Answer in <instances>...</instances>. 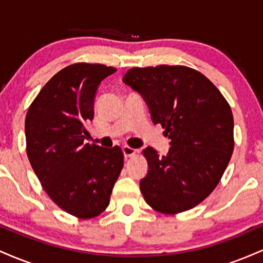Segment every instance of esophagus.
Listing matches in <instances>:
<instances>
[{
  "instance_id": "1",
  "label": "esophagus",
  "mask_w": 263,
  "mask_h": 263,
  "mask_svg": "<svg viewBox=\"0 0 263 263\" xmlns=\"http://www.w3.org/2000/svg\"><path fill=\"white\" fill-rule=\"evenodd\" d=\"M122 152L123 155H125L126 158H129V157H134L136 153H137V149L132 148V147H128V146H125L122 148Z\"/></svg>"
}]
</instances>
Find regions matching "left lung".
Wrapping results in <instances>:
<instances>
[{
  "mask_svg": "<svg viewBox=\"0 0 263 263\" xmlns=\"http://www.w3.org/2000/svg\"><path fill=\"white\" fill-rule=\"evenodd\" d=\"M123 83L140 92L153 123H161L171 148L159 156L143 149L148 173L140 188L162 214L200 204L216 188L234 151V117L229 102L205 75L184 65L132 68Z\"/></svg>",
  "mask_w": 263,
  "mask_h": 263,
  "instance_id": "left-lung-1",
  "label": "left lung"
}]
</instances>
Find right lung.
Segmentation results:
<instances>
[{
	"mask_svg": "<svg viewBox=\"0 0 263 263\" xmlns=\"http://www.w3.org/2000/svg\"><path fill=\"white\" fill-rule=\"evenodd\" d=\"M116 68L75 63L42 87L26 115L27 156L49 198L79 219L100 215L123 167L119 146L84 144L99 84Z\"/></svg>",
	"mask_w": 263,
	"mask_h": 263,
	"instance_id": "right-lung-1",
	"label": "right lung"
}]
</instances>
